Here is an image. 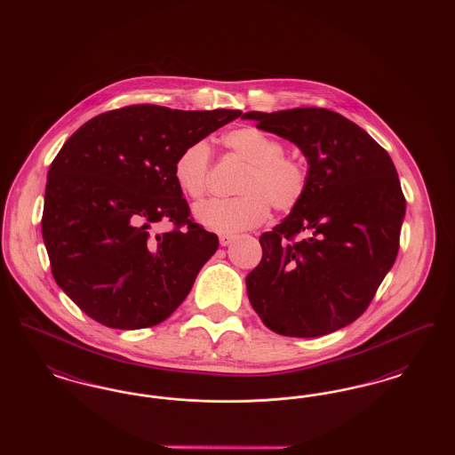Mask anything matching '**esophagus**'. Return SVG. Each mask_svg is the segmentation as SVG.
<instances>
[{
  "instance_id": "1",
  "label": "esophagus",
  "mask_w": 455,
  "mask_h": 455,
  "mask_svg": "<svg viewBox=\"0 0 455 455\" xmlns=\"http://www.w3.org/2000/svg\"><path fill=\"white\" fill-rule=\"evenodd\" d=\"M234 238H235V235H232V234H221V235H220V243L225 247V245L232 243Z\"/></svg>"
}]
</instances>
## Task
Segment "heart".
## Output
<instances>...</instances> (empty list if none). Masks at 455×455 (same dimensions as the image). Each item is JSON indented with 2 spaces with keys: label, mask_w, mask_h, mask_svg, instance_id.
Wrapping results in <instances>:
<instances>
[{
  "label": "heart",
  "mask_w": 455,
  "mask_h": 455,
  "mask_svg": "<svg viewBox=\"0 0 455 455\" xmlns=\"http://www.w3.org/2000/svg\"><path fill=\"white\" fill-rule=\"evenodd\" d=\"M223 145L238 160L249 164L240 175L232 199H213L196 210V218L217 232L254 228L275 212L286 213L300 204L308 188V167L302 158L284 153L276 136L256 126H240L223 134ZM212 150L204 141L184 147L173 162L172 177L179 191L199 201L210 188Z\"/></svg>",
  "instance_id": "obj_1"
}]
</instances>
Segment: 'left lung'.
Returning a JSON list of instances; mask_svg holds the SVG:
<instances>
[{"mask_svg": "<svg viewBox=\"0 0 455 455\" xmlns=\"http://www.w3.org/2000/svg\"><path fill=\"white\" fill-rule=\"evenodd\" d=\"M242 117L293 141L308 162L300 204L259 237L262 258L245 278L252 308L266 327L291 338L351 324L399 251L406 197L389 153L329 108Z\"/></svg>", "mask_w": 455, "mask_h": 455, "instance_id": "obj_1", "label": "left lung"}]
</instances>
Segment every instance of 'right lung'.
Listing matches in <instances>:
<instances>
[{
    "mask_svg": "<svg viewBox=\"0 0 455 455\" xmlns=\"http://www.w3.org/2000/svg\"><path fill=\"white\" fill-rule=\"evenodd\" d=\"M240 110L128 106L95 116L52 160L43 237L60 288L112 329L164 323L184 302L218 237L191 218L172 177L179 152ZM173 221L152 236V224Z\"/></svg>",
    "mask_w": 455,
    "mask_h": 455,
    "instance_id": "add662e5",
    "label": "right lung"
}]
</instances>
